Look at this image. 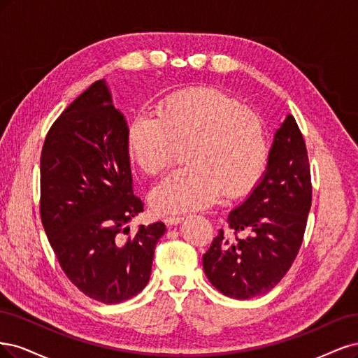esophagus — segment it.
<instances>
[{
	"instance_id": "esophagus-1",
	"label": "esophagus",
	"mask_w": 358,
	"mask_h": 358,
	"mask_svg": "<svg viewBox=\"0 0 358 358\" xmlns=\"http://www.w3.org/2000/svg\"><path fill=\"white\" fill-rule=\"evenodd\" d=\"M182 220H184V217H181V215H166V217L164 218V222H165L166 226H177V224H180Z\"/></svg>"
}]
</instances>
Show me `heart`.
Segmentation results:
<instances>
[{
    "label": "heart",
    "instance_id": "b5f03b06",
    "mask_svg": "<svg viewBox=\"0 0 358 358\" xmlns=\"http://www.w3.org/2000/svg\"><path fill=\"white\" fill-rule=\"evenodd\" d=\"M186 145L187 166L171 172L150 193L159 213H186L236 198L260 178L268 144L256 113L214 89L177 92L159 103L155 116L140 114L126 129V150L145 174H157Z\"/></svg>",
    "mask_w": 358,
    "mask_h": 358
}]
</instances>
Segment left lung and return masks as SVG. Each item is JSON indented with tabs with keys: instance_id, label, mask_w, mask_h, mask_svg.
<instances>
[{
	"instance_id": "obj_1",
	"label": "left lung",
	"mask_w": 358,
	"mask_h": 358,
	"mask_svg": "<svg viewBox=\"0 0 358 358\" xmlns=\"http://www.w3.org/2000/svg\"><path fill=\"white\" fill-rule=\"evenodd\" d=\"M313 199L306 145L292 114L273 134L268 165L250 194L229 213L227 223L205 252L203 271L218 292L245 301L269 293L302 245Z\"/></svg>"
}]
</instances>
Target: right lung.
<instances>
[{"instance_id": "right-lung-1", "label": "right lung", "mask_w": 358, "mask_h": 358, "mask_svg": "<svg viewBox=\"0 0 358 358\" xmlns=\"http://www.w3.org/2000/svg\"><path fill=\"white\" fill-rule=\"evenodd\" d=\"M128 123L98 80L65 108L45 136L40 214L70 281L102 303L136 296L152 275L162 222L129 235L143 202L134 194L126 150Z\"/></svg>"}]
</instances>
